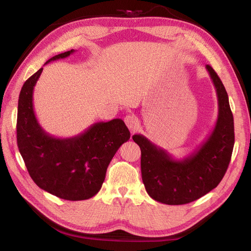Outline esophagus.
I'll return each mask as SVG.
<instances>
[{
	"label": "esophagus",
	"mask_w": 251,
	"mask_h": 251,
	"mask_svg": "<svg viewBox=\"0 0 251 251\" xmlns=\"http://www.w3.org/2000/svg\"><path fill=\"white\" fill-rule=\"evenodd\" d=\"M125 123L126 125V126L128 127V130H131V131L137 130L139 126L138 119L136 118L134 115H126L125 117Z\"/></svg>",
	"instance_id": "obj_1"
}]
</instances>
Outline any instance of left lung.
<instances>
[{
	"label": "left lung",
	"instance_id": "1",
	"mask_svg": "<svg viewBox=\"0 0 251 251\" xmlns=\"http://www.w3.org/2000/svg\"><path fill=\"white\" fill-rule=\"evenodd\" d=\"M206 70L216 88L218 118L214 130L194 153L176 159L143 135H133L141 150L143 184L155 201L168 205L193 202L217 187L228 168L234 144L233 116L221 79L209 65Z\"/></svg>",
	"mask_w": 251,
	"mask_h": 251
}]
</instances>
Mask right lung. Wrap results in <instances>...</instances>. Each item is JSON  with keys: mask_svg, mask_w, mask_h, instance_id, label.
<instances>
[{"mask_svg": "<svg viewBox=\"0 0 251 251\" xmlns=\"http://www.w3.org/2000/svg\"><path fill=\"white\" fill-rule=\"evenodd\" d=\"M75 50L47 60L66 58ZM43 68L30 76L19 96L17 140L30 177L44 191L60 199L79 201L95 196L120 146L130 139L124 120L96 123L70 138L51 136L39 124L33 110V90Z\"/></svg>", "mask_w": 251, "mask_h": 251, "instance_id": "add662e5", "label": "right lung"}]
</instances>
